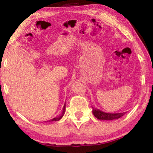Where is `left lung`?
Returning a JSON list of instances; mask_svg holds the SVG:
<instances>
[{
  "mask_svg": "<svg viewBox=\"0 0 153 153\" xmlns=\"http://www.w3.org/2000/svg\"><path fill=\"white\" fill-rule=\"evenodd\" d=\"M92 113L96 117L100 120H114L122 117L126 114V112L118 113H106L98 108L92 107Z\"/></svg>",
  "mask_w": 153,
  "mask_h": 153,
  "instance_id": "8db88e82",
  "label": "left lung"
}]
</instances>
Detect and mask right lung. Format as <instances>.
<instances>
[{
	"instance_id": "add662e5",
	"label": "right lung",
	"mask_w": 153,
	"mask_h": 153,
	"mask_svg": "<svg viewBox=\"0 0 153 153\" xmlns=\"http://www.w3.org/2000/svg\"><path fill=\"white\" fill-rule=\"evenodd\" d=\"M65 103L64 107H63V111H62V113H61V115L60 116H58V117H55V118H53V119H52V120H48V121H45V122H51V121H59V120H60L61 119L62 117H63V115L65 114Z\"/></svg>"
}]
</instances>
